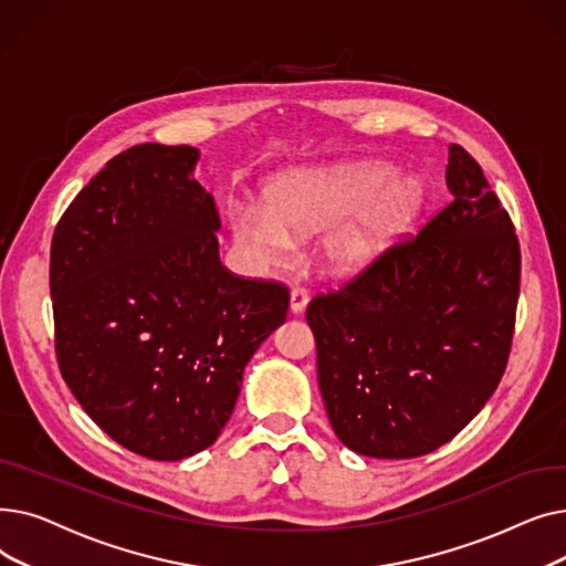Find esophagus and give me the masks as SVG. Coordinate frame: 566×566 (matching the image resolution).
<instances>
[{"mask_svg": "<svg viewBox=\"0 0 566 566\" xmlns=\"http://www.w3.org/2000/svg\"><path fill=\"white\" fill-rule=\"evenodd\" d=\"M307 303H310V295H307L305 289H293L291 291V303H289L291 314H303L307 310Z\"/></svg>", "mask_w": 566, "mask_h": 566, "instance_id": "34e87169", "label": "esophagus"}]
</instances>
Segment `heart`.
Masks as SVG:
<instances>
[{"instance_id":"obj_1","label":"heart","mask_w":566,"mask_h":566,"mask_svg":"<svg viewBox=\"0 0 566 566\" xmlns=\"http://www.w3.org/2000/svg\"><path fill=\"white\" fill-rule=\"evenodd\" d=\"M422 206V186L382 165H335L280 176L263 201L229 211L235 245L271 265L293 250V233L323 235V259L337 275H360L388 254Z\"/></svg>"}]
</instances>
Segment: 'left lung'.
<instances>
[{
  "label": "left lung",
  "instance_id": "1",
  "mask_svg": "<svg viewBox=\"0 0 566 566\" xmlns=\"http://www.w3.org/2000/svg\"><path fill=\"white\" fill-rule=\"evenodd\" d=\"M452 203L337 293L316 295L318 388L337 438L374 459L450 442L507 367L521 250L482 167L450 146Z\"/></svg>",
  "mask_w": 566,
  "mask_h": 566
}]
</instances>
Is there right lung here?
<instances>
[{
    "mask_svg": "<svg viewBox=\"0 0 566 566\" xmlns=\"http://www.w3.org/2000/svg\"><path fill=\"white\" fill-rule=\"evenodd\" d=\"M197 163L195 146L118 154L73 199L50 250L59 369L88 418L154 461L211 448L245 365L289 310L282 284L220 263Z\"/></svg>",
    "mask_w": 566,
    "mask_h": 566,
    "instance_id": "obj_1",
    "label": "right lung"
}]
</instances>
